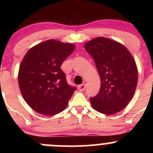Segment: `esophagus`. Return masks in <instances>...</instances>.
Segmentation results:
<instances>
[{
	"instance_id": "34e87169",
	"label": "esophagus",
	"mask_w": 153,
	"mask_h": 153,
	"mask_svg": "<svg viewBox=\"0 0 153 153\" xmlns=\"http://www.w3.org/2000/svg\"><path fill=\"white\" fill-rule=\"evenodd\" d=\"M86 84H81V85H79V86H78V90L81 91V92H82V91H84V90H85V89H86Z\"/></svg>"
}]
</instances>
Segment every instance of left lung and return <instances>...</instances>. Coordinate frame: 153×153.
Instances as JSON below:
<instances>
[{
	"instance_id": "1",
	"label": "left lung",
	"mask_w": 153,
	"mask_h": 153,
	"mask_svg": "<svg viewBox=\"0 0 153 153\" xmlns=\"http://www.w3.org/2000/svg\"><path fill=\"white\" fill-rule=\"evenodd\" d=\"M84 47L93 58L101 78L99 92L89 98L91 105L106 115L120 112L135 93L138 83L135 60L124 46L103 37L89 41Z\"/></svg>"
}]
</instances>
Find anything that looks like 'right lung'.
<instances>
[{"label": "right lung", "mask_w": 153, "mask_h": 153, "mask_svg": "<svg viewBox=\"0 0 153 153\" xmlns=\"http://www.w3.org/2000/svg\"><path fill=\"white\" fill-rule=\"evenodd\" d=\"M75 48L71 44L49 40L31 48L24 56L18 84L26 102L38 113L54 115L61 112L76 90L68 84L61 69Z\"/></svg>", "instance_id": "right-lung-1"}]
</instances>
